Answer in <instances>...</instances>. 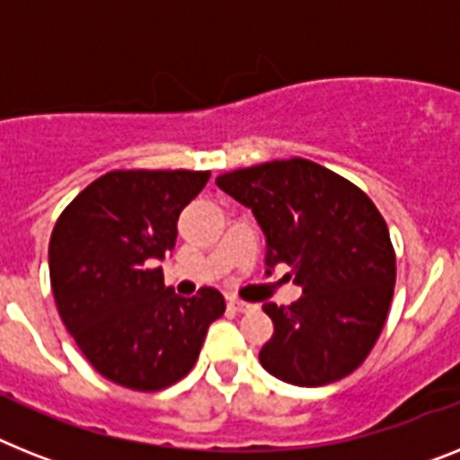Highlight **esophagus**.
<instances>
[{
    "label": "esophagus",
    "mask_w": 460,
    "mask_h": 460,
    "mask_svg": "<svg viewBox=\"0 0 460 460\" xmlns=\"http://www.w3.org/2000/svg\"><path fill=\"white\" fill-rule=\"evenodd\" d=\"M227 307H230V310H234V313H249V310H253L252 303L239 301V298H230V301H227Z\"/></svg>",
    "instance_id": "obj_1"
}]
</instances>
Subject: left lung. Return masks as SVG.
<instances>
[{"label": "left lung", "mask_w": 460, "mask_h": 460, "mask_svg": "<svg viewBox=\"0 0 460 460\" xmlns=\"http://www.w3.org/2000/svg\"><path fill=\"white\" fill-rule=\"evenodd\" d=\"M216 185L256 216L265 268L289 265L303 289L291 305H263L275 326L258 352L263 369L301 388L352 374L393 303L397 261L381 211L348 178L301 157L230 171Z\"/></svg>", "instance_id": "8db88e82"}]
</instances>
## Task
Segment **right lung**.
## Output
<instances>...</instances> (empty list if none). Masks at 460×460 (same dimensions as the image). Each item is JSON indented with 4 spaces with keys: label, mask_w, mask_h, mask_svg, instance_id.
<instances>
[{
    "label": "right lung",
    "mask_w": 460,
    "mask_h": 460,
    "mask_svg": "<svg viewBox=\"0 0 460 460\" xmlns=\"http://www.w3.org/2000/svg\"><path fill=\"white\" fill-rule=\"evenodd\" d=\"M211 171H110L58 216L49 242L56 307L89 364L108 381L157 393L195 367L218 289L192 298L164 287L157 261L176 246L178 216Z\"/></svg>",
    "instance_id": "add662e5"
}]
</instances>
